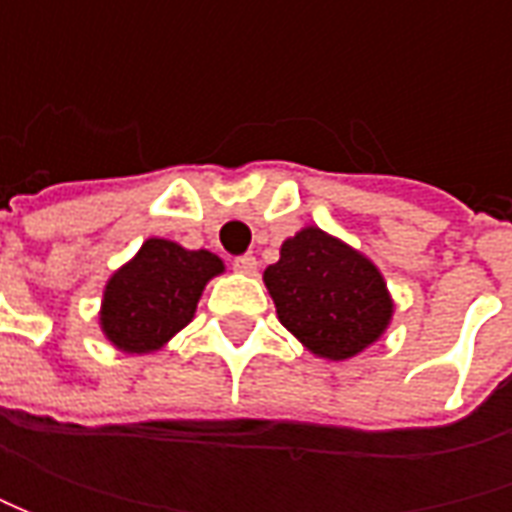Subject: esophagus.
<instances>
[{"label":"esophagus","instance_id":"obj_1","mask_svg":"<svg viewBox=\"0 0 512 512\" xmlns=\"http://www.w3.org/2000/svg\"><path fill=\"white\" fill-rule=\"evenodd\" d=\"M233 270H236V273H242V276H253V273H256V259H253L250 253H245V256H236V259H233Z\"/></svg>","mask_w":512,"mask_h":512}]
</instances>
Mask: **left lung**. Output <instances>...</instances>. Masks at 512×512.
<instances>
[{"label":"left lung","instance_id":"obj_1","mask_svg":"<svg viewBox=\"0 0 512 512\" xmlns=\"http://www.w3.org/2000/svg\"><path fill=\"white\" fill-rule=\"evenodd\" d=\"M262 279L279 322L325 362L373 347L396 313L376 262L316 225L285 239Z\"/></svg>","mask_w":512,"mask_h":512}]
</instances>
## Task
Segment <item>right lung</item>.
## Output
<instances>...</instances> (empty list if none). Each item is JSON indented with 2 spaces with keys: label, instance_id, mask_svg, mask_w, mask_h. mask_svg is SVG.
Listing matches in <instances>:
<instances>
[{
  "label": "right lung",
  "instance_id": "obj_1",
  "mask_svg": "<svg viewBox=\"0 0 512 512\" xmlns=\"http://www.w3.org/2000/svg\"><path fill=\"white\" fill-rule=\"evenodd\" d=\"M222 273L216 253L150 236L105 282L99 330L128 356L156 353L193 322L207 282Z\"/></svg>",
  "mask_w": 512,
  "mask_h": 512
}]
</instances>
